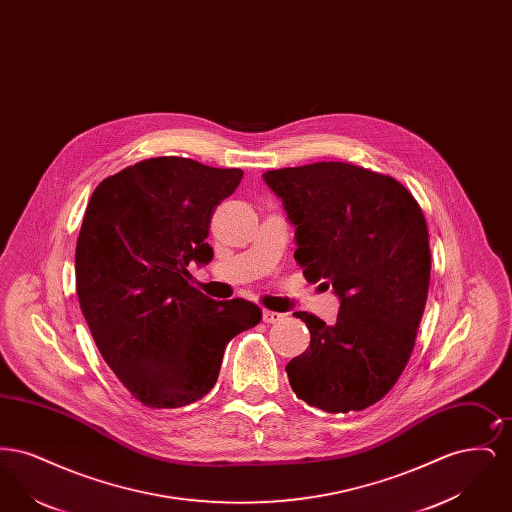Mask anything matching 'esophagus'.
Here are the masks:
<instances>
[{
    "instance_id": "34e87169",
    "label": "esophagus",
    "mask_w": 512,
    "mask_h": 512,
    "mask_svg": "<svg viewBox=\"0 0 512 512\" xmlns=\"http://www.w3.org/2000/svg\"><path fill=\"white\" fill-rule=\"evenodd\" d=\"M284 318L282 313H276V311H263V322H267V324H276V322H280Z\"/></svg>"
}]
</instances>
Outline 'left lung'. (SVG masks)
I'll use <instances>...</instances> for the list:
<instances>
[{"mask_svg":"<svg viewBox=\"0 0 512 512\" xmlns=\"http://www.w3.org/2000/svg\"><path fill=\"white\" fill-rule=\"evenodd\" d=\"M295 226L293 253L309 282L340 297L334 324L295 313L311 345L290 386L324 413L363 411L395 386L413 353L430 288L428 226L395 178L322 161L263 174Z\"/></svg>","mask_w":512,"mask_h":512,"instance_id":"1","label":"left lung"}]
</instances>
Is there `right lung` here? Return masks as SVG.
<instances>
[{
  "label": "right lung",
  "instance_id": "obj_1",
  "mask_svg": "<svg viewBox=\"0 0 512 512\" xmlns=\"http://www.w3.org/2000/svg\"><path fill=\"white\" fill-rule=\"evenodd\" d=\"M240 169L153 157L107 176L76 242V293L101 357L151 409H178L213 390L228 341L261 322L245 299L215 301L188 282L207 265L209 224L242 182Z\"/></svg>",
  "mask_w": 512,
  "mask_h": 512
}]
</instances>
